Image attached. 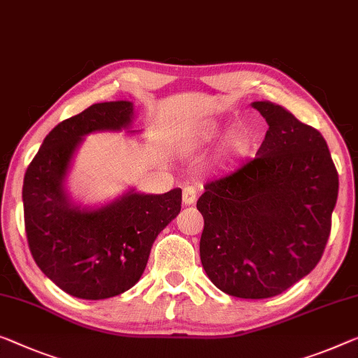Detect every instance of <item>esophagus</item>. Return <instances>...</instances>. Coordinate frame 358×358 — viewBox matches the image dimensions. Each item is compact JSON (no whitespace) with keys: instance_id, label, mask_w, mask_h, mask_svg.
<instances>
[{"instance_id":"34e87169","label":"esophagus","mask_w":358,"mask_h":358,"mask_svg":"<svg viewBox=\"0 0 358 358\" xmlns=\"http://www.w3.org/2000/svg\"><path fill=\"white\" fill-rule=\"evenodd\" d=\"M196 196H197V193L193 186H186V188H183V204L185 206L194 204Z\"/></svg>"}]
</instances>
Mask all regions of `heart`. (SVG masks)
Instances as JSON below:
<instances>
[{"label": "heart", "instance_id": "heart-1", "mask_svg": "<svg viewBox=\"0 0 358 358\" xmlns=\"http://www.w3.org/2000/svg\"><path fill=\"white\" fill-rule=\"evenodd\" d=\"M230 127L225 122L218 119H209L199 127V130L196 133L194 138V146L196 148H204L215 145L217 141H220L223 136L227 135ZM255 148V136L254 133L248 130V128H238L234 130L227 140V156L231 161H244L252 156Z\"/></svg>", "mask_w": 358, "mask_h": 358}]
</instances>
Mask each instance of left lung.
<instances>
[{
  "label": "left lung",
  "instance_id": "obj_1",
  "mask_svg": "<svg viewBox=\"0 0 358 358\" xmlns=\"http://www.w3.org/2000/svg\"><path fill=\"white\" fill-rule=\"evenodd\" d=\"M257 157L207 183L201 262L218 289L241 299L281 294L315 268L331 231L339 178L322 133L270 101Z\"/></svg>",
  "mask_w": 358,
  "mask_h": 358
}]
</instances>
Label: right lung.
<instances>
[{"instance_id": "right-lung-1", "label": "right lung", "mask_w": 358, "mask_h": 358, "mask_svg": "<svg viewBox=\"0 0 358 358\" xmlns=\"http://www.w3.org/2000/svg\"><path fill=\"white\" fill-rule=\"evenodd\" d=\"M133 103H98L61 122L45 138L24 177L25 233L36 265L67 294L87 301L119 296L146 268L157 234L180 213L181 189L145 194L135 189L109 204L87 207L66 188L83 136L128 130Z\"/></svg>"}]
</instances>
